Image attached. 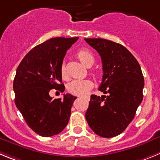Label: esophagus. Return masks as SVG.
I'll use <instances>...</instances> for the list:
<instances>
[{
  "instance_id": "esophagus-1",
  "label": "esophagus",
  "mask_w": 160,
  "mask_h": 160,
  "mask_svg": "<svg viewBox=\"0 0 160 160\" xmlns=\"http://www.w3.org/2000/svg\"><path fill=\"white\" fill-rule=\"evenodd\" d=\"M83 98H86V97H83Z\"/></svg>"
}]
</instances>
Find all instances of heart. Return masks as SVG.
<instances>
[{
  "mask_svg": "<svg viewBox=\"0 0 160 160\" xmlns=\"http://www.w3.org/2000/svg\"><path fill=\"white\" fill-rule=\"evenodd\" d=\"M77 58L86 66L92 65L94 62V56L89 50H80L77 52ZM61 74L63 79H67V72L64 65L61 67ZM93 83L90 80H75L72 81L68 86V91L72 95H83L92 89Z\"/></svg>",
  "mask_w": 160,
  "mask_h": 160,
  "instance_id": "1",
  "label": "heart"
}]
</instances>
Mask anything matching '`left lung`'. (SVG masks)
<instances>
[{"instance_id": "left-lung-1", "label": "left lung", "mask_w": 160, "mask_h": 160, "mask_svg": "<svg viewBox=\"0 0 160 160\" xmlns=\"http://www.w3.org/2000/svg\"><path fill=\"white\" fill-rule=\"evenodd\" d=\"M100 55L102 80L91 95L85 118L97 135L110 138L122 133L134 118L143 99L144 77L133 55L119 43L103 38H84Z\"/></svg>"}]
</instances>
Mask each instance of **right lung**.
<instances>
[{
	"instance_id": "right-lung-1",
	"label": "right lung",
	"mask_w": 160,
	"mask_h": 160,
	"mask_svg": "<svg viewBox=\"0 0 160 160\" xmlns=\"http://www.w3.org/2000/svg\"><path fill=\"white\" fill-rule=\"evenodd\" d=\"M79 37L52 38L30 50L16 69L15 103L34 132L44 137L60 133L68 125L77 97L53 99L51 89L65 91L61 67L66 51Z\"/></svg>"
}]
</instances>
